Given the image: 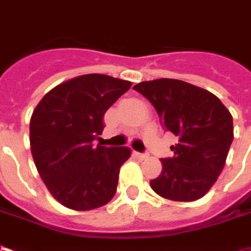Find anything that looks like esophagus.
I'll use <instances>...</instances> for the list:
<instances>
[{
    "label": "esophagus",
    "instance_id": "1",
    "mask_svg": "<svg viewBox=\"0 0 251 251\" xmlns=\"http://www.w3.org/2000/svg\"><path fill=\"white\" fill-rule=\"evenodd\" d=\"M134 156H137L139 159H146V158H147V154H141V152H134Z\"/></svg>",
    "mask_w": 251,
    "mask_h": 251
}]
</instances>
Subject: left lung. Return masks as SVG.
Segmentation results:
<instances>
[{
  "label": "left lung",
  "mask_w": 251,
  "mask_h": 251,
  "mask_svg": "<svg viewBox=\"0 0 251 251\" xmlns=\"http://www.w3.org/2000/svg\"><path fill=\"white\" fill-rule=\"evenodd\" d=\"M148 99L165 130L178 137L172 158L161 159L162 173L151 188L165 199L192 202L217 181L233 140L231 112L209 90L180 79L161 78L133 86Z\"/></svg>",
  "instance_id": "obj_1"
}]
</instances>
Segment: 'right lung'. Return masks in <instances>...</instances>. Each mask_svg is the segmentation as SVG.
<instances>
[{
	"label": "right lung",
	"instance_id": "obj_1",
	"mask_svg": "<svg viewBox=\"0 0 251 251\" xmlns=\"http://www.w3.org/2000/svg\"><path fill=\"white\" fill-rule=\"evenodd\" d=\"M132 82L86 74L54 86L30 119L34 163L52 197L71 210L101 207L115 195L126 147H93L104 129V114Z\"/></svg>",
	"mask_w": 251,
	"mask_h": 251
}]
</instances>
